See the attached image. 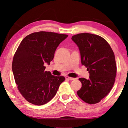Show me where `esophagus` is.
Wrapping results in <instances>:
<instances>
[{
    "label": "esophagus",
    "instance_id": "34e87169",
    "mask_svg": "<svg viewBox=\"0 0 128 128\" xmlns=\"http://www.w3.org/2000/svg\"><path fill=\"white\" fill-rule=\"evenodd\" d=\"M66 80H73L75 79L74 78H71V77H69V76H66Z\"/></svg>",
    "mask_w": 128,
    "mask_h": 128
}]
</instances>
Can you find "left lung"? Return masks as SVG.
<instances>
[{
	"label": "left lung",
	"instance_id": "obj_1",
	"mask_svg": "<svg viewBox=\"0 0 128 128\" xmlns=\"http://www.w3.org/2000/svg\"><path fill=\"white\" fill-rule=\"evenodd\" d=\"M79 49L81 64L87 68L89 79L79 78L82 87L77 94L88 104L100 101L110 93L114 84L116 66L114 54L103 38L82 33L72 36Z\"/></svg>",
	"mask_w": 128,
	"mask_h": 128
}]
</instances>
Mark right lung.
I'll return each instance as SVG.
<instances>
[{
  "instance_id": "add662e5",
  "label": "right lung",
  "mask_w": 128,
  "mask_h": 128,
  "mask_svg": "<svg viewBox=\"0 0 128 128\" xmlns=\"http://www.w3.org/2000/svg\"><path fill=\"white\" fill-rule=\"evenodd\" d=\"M67 34L52 32H34L26 36L14 56L12 70L18 88L25 100L35 105L46 104L53 98L64 76L45 71L56 48Z\"/></svg>"
}]
</instances>
